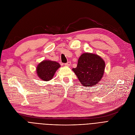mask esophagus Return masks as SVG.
Returning <instances> with one entry per match:
<instances>
[{
  "mask_svg": "<svg viewBox=\"0 0 135 135\" xmlns=\"http://www.w3.org/2000/svg\"><path fill=\"white\" fill-rule=\"evenodd\" d=\"M70 65H71V62H70V61H69V62H68L67 63H66L65 64V65L66 66H67V67L70 66Z\"/></svg>",
  "mask_w": 135,
  "mask_h": 135,
  "instance_id": "1",
  "label": "esophagus"
}]
</instances>
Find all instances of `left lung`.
Returning <instances> with one entry per match:
<instances>
[{"instance_id":"obj_1","label":"left lung","mask_w":135,"mask_h":135,"mask_svg":"<svg viewBox=\"0 0 135 135\" xmlns=\"http://www.w3.org/2000/svg\"><path fill=\"white\" fill-rule=\"evenodd\" d=\"M104 68L105 62L100 56L85 52L79 58L77 67L72 70L83 86L91 87L101 80Z\"/></svg>"}]
</instances>
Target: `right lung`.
Listing matches in <instances>:
<instances>
[{"instance_id":"obj_1","label":"right lung","mask_w":135,"mask_h":135,"mask_svg":"<svg viewBox=\"0 0 135 135\" xmlns=\"http://www.w3.org/2000/svg\"><path fill=\"white\" fill-rule=\"evenodd\" d=\"M60 67V65L55 61L44 60L38 64L37 67V73L39 78L43 81H49Z\"/></svg>"}]
</instances>
